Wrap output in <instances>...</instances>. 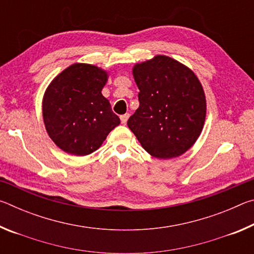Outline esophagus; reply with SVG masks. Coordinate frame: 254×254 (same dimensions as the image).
I'll list each match as a JSON object with an SVG mask.
<instances>
[{
    "label": "esophagus",
    "mask_w": 254,
    "mask_h": 254,
    "mask_svg": "<svg viewBox=\"0 0 254 254\" xmlns=\"http://www.w3.org/2000/svg\"><path fill=\"white\" fill-rule=\"evenodd\" d=\"M128 117H130V115H128V114H123V115H121V117H120V119H121V123H122V124H127Z\"/></svg>",
    "instance_id": "obj_1"
}]
</instances>
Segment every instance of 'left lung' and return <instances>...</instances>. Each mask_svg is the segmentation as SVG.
Wrapping results in <instances>:
<instances>
[{"mask_svg": "<svg viewBox=\"0 0 254 254\" xmlns=\"http://www.w3.org/2000/svg\"><path fill=\"white\" fill-rule=\"evenodd\" d=\"M132 74L140 105L127 127L152 157L182 156L205 123L206 97L199 79L187 66L163 55L135 64Z\"/></svg>", "mask_w": 254, "mask_h": 254, "instance_id": "obj_1", "label": "left lung"}]
</instances>
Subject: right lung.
Here are the masks:
<instances>
[{"label": "right lung", "instance_id": "add662e5", "mask_svg": "<svg viewBox=\"0 0 254 254\" xmlns=\"http://www.w3.org/2000/svg\"><path fill=\"white\" fill-rule=\"evenodd\" d=\"M109 75L89 64H72L53 79L42 100L47 133L58 148L74 156H87L101 147L120 124L102 95Z\"/></svg>", "mask_w": 254, "mask_h": 254}]
</instances>
